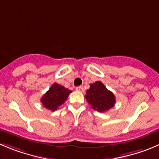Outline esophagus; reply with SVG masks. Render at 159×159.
<instances>
[{
    "instance_id": "esophagus-1",
    "label": "esophagus",
    "mask_w": 159,
    "mask_h": 159,
    "mask_svg": "<svg viewBox=\"0 0 159 159\" xmlns=\"http://www.w3.org/2000/svg\"><path fill=\"white\" fill-rule=\"evenodd\" d=\"M76 90L81 92V93H83L84 92V88H83V86H78L76 88Z\"/></svg>"
}]
</instances>
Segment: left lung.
<instances>
[{"label": "left lung", "instance_id": "left-lung-1", "mask_svg": "<svg viewBox=\"0 0 159 159\" xmlns=\"http://www.w3.org/2000/svg\"><path fill=\"white\" fill-rule=\"evenodd\" d=\"M84 97L91 107L99 112L109 111L115 106L116 101L113 93L109 91L101 81L90 84L89 89L87 90Z\"/></svg>", "mask_w": 159, "mask_h": 159}]
</instances>
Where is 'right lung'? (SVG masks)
<instances>
[{"label":"right lung","mask_w":159,"mask_h":159,"mask_svg":"<svg viewBox=\"0 0 159 159\" xmlns=\"http://www.w3.org/2000/svg\"><path fill=\"white\" fill-rule=\"evenodd\" d=\"M72 91L62 86L57 83H54L51 88L46 92L41 99L43 106L52 111H55L61 106L66 100Z\"/></svg>","instance_id":"1"}]
</instances>
